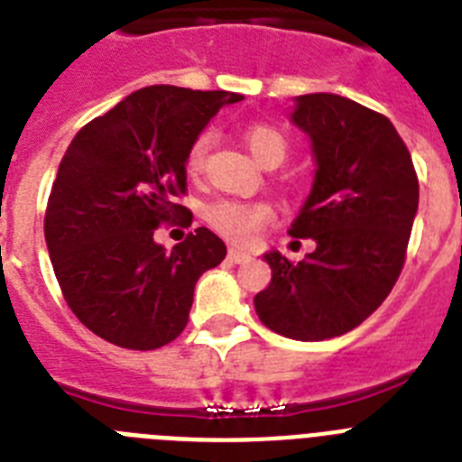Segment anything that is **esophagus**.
Wrapping results in <instances>:
<instances>
[{
    "instance_id": "1",
    "label": "esophagus",
    "mask_w": 462,
    "mask_h": 462,
    "mask_svg": "<svg viewBox=\"0 0 462 462\" xmlns=\"http://www.w3.org/2000/svg\"><path fill=\"white\" fill-rule=\"evenodd\" d=\"M228 259H231L234 263H243V262H247V259H250V254H247V252H243V250H238V247H231V250H228Z\"/></svg>"
}]
</instances>
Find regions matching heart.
<instances>
[{"mask_svg":"<svg viewBox=\"0 0 462 462\" xmlns=\"http://www.w3.org/2000/svg\"><path fill=\"white\" fill-rule=\"evenodd\" d=\"M245 144L259 165L282 163L287 153V140L278 128L266 124H254L245 130ZM212 144L210 133H203L193 140L187 153L189 172H199L205 163L208 149ZM205 219L215 231L234 243H250L259 228L271 219V208L266 203H245V200L219 199L205 208Z\"/></svg>","mask_w":462,"mask_h":462,"instance_id":"heart-1","label":"heart"}]
</instances>
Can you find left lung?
Instances as JSON below:
<instances>
[{
  "instance_id": "left-lung-1",
  "label": "left lung",
  "mask_w": 462,
  "mask_h": 462,
  "mask_svg": "<svg viewBox=\"0 0 462 462\" xmlns=\"http://www.w3.org/2000/svg\"><path fill=\"white\" fill-rule=\"evenodd\" d=\"M290 121L310 140L313 187L290 236L315 250L299 263L263 254L271 285L254 297L259 320L294 341H325L365 322L404 266L419 177L383 114L334 93L294 97Z\"/></svg>"
}]
</instances>
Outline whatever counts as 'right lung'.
<instances>
[{
    "label": "right lung",
    "mask_w": 462,
    "mask_h": 462,
    "mask_svg": "<svg viewBox=\"0 0 462 462\" xmlns=\"http://www.w3.org/2000/svg\"><path fill=\"white\" fill-rule=\"evenodd\" d=\"M228 90L147 86L79 130L49 196L43 236L67 306L114 346L153 350L187 327L193 287L226 257V245L199 226L165 250L159 224L184 205L187 153Z\"/></svg>",
    "instance_id": "1"
}]
</instances>
